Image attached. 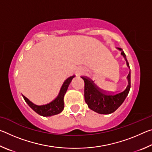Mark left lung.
Wrapping results in <instances>:
<instances>
[{
	"label": "left lung",
	"instance_id": "obj_1",
	"mask_svg": "<svg viewBox=\"0 0 152 152\" xmlns=\"http://www.w3.org/2000/svg\"><path fill=\"white\" fill-rule=\"evenodd\" d=\"M119 50L122 49L118 48ZM121 55L125 58L127 66L129 67L125 53L122 51ZM81 78L84 81V99L89 109L100 114H110L115 112L125 101L131 88V73L127 78L128 84L125 89L117 93H109L100 89L91 80L85 76Z\"/></svg>",
	"mask_w": 152,
	"mask_h": 152
}]
</instances>
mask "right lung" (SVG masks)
<instances>
[{
	"mask_svg": "<svg viewBox=\"0 0 152 152\" xmlns=\"http://www.w3.org/2000/svg\"><path fill=\"white\" fill-rule=\"evenodd\" d=\"M74 77H75V76L69 77L68 78H67L66 80L64 81L63 85L60 89V93H59L58 96L56 97L53 101H51L49 104L38 106V105L33 104V102H31L29 99H27V98L23 96V97L24 100L28 104V105H29L34 111L37 113V114L42 115V116L49 117L59 114V113H60L62 111L64 108V94H66L67 90H68L69 84H70L72 80Z\"/></svg>",
	"mask_w": 152,
	"mask_h": 152,
	"instance_id": "1",
	"label": "right lung"
}]
</instances>
